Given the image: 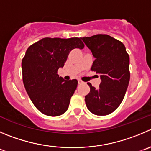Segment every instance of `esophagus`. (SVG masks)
Segmentation results:
<instances>
[{
	"label": "esophagus",
	"mask_w": 151,
	"mask_h": 151,
	"mask_svg": "<svg viewBox=\"0 0 151 151\" xmlns=\"http://www.w3.org/2000/svg\"><path fill=\"white\" fill-rule=\"evenodd\" d=\"M78 84H83V83H84V82H83V81H81V80L78 79Z\"/></svg>",
	"instance_id": "esophagus-1"
}]
</instances>
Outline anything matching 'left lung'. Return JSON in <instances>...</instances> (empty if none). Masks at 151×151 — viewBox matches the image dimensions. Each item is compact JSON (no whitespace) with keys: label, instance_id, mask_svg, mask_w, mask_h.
Wrapping results in <instances>:
<instances>
[{"label":"left lung","instance_id":"1","mask_svg":"<svg viewBox=\"0 0 151 151\" xmlns=\"http://www.w3.org/2000/svg\"><path fill=\"white\" fill-rule=\"evenodd\" d=\"M95 58L91 70L100 75L101 84L96 89L90 83L85 96L88 110L97 116L110 114L122 101L130 81V58L124 44L108 35L81 38Z\"/></svg>","mask_w":151,"mask_h":151}]
</instances>
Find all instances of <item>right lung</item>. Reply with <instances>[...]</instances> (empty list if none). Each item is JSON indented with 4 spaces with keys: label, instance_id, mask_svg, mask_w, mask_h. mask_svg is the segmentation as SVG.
Returning <instances> with one entry per match:
<instances>
[{
    "label": "right lung",
    "instance_id": "1",
    "mask_svg": "<svg viewBox=\"0 0 151 151\" xmlns=\"http://www.w3.org/2000/svg\"><path fill=\"white\" fill-rule=\"evenodd\" d=\"M84 47L81 38H44L27 49L21 64L23 82L32 102L43 114L58 116L67 110L78 81H65L57 72L71 50Z\"/></svg>",
    "mask_w": 151,
    "mask_h": 151
}]
</instances>
